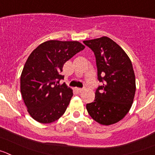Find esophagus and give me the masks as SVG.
Instances as JSON below:
<instances>
[{
    "label": "esophagus",
    "mask_w": 155,
    "mask_h": 155,
    "mask_svg": "<svg viewBox=\"0 0 155 155\" xmlns=\"http://www.w3.org/2000/svg\"><path fill=\"white\" fill-rule=\"evenodd\" d=\"M76 91H78V92H81V91H83V88H80V87H77Z\"/></svg>",
    "instance_id": "obj_1"
}]
</instances>
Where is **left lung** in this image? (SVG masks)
Here are the masks:
<instances>
[{
	"label": "left lung",
	"instance_id": "1",
	"mask_svg": "<svg viewBox=\"0 0 155 155\" xmlns=\"http://www.w3.org/2000/svg\"><path fill=\"white\" fill-rule=\"evenodd\" d=\"M96 59L98 80L94 102L86 105L91 118L102 125L120 121L134 102L136 81L130 59L117 43L103 36L83 41Z\"/></svg>",
	"mask_w": 155,
	"mask_h": 155
}]
</instances>
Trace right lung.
I'll return each instance as SVG.
<instances>
[{
	"label": "right lung",
	"mask_w": 155,
	"mask_h": 155,
	"mask_svg": "<svg viewBox=\"0 0 155 155\" xmlns=\"http://www.w3.org/2000/svg\"><path fill=\"white\" fill-rule=\"evenodd\" d=\"M85 46L78 41L49 40L31 52L22 70L20 87L30 116L41 124H50L65 113L73 91L65 83L63 66Z\"/></svg>",
	"instance_id": "obj_1"
}]
</instances>
